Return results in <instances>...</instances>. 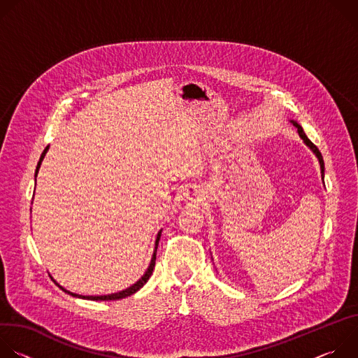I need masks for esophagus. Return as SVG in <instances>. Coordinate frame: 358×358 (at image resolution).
I'll return each mask as SVG.
<instances>
[{"instance_id": "34e87169", "label": "esophagus", "mask_w": 358, "mask_h": 358, "mask_svg": "<svg viewBox=\"0 0 358 358\" xmlns=\"http://www.w3.org/2000/svg\"><path fill=\"white\" fill-rule=\"evenodd\" d=\"M191 194H192V192H191Z\"/></svg>"}]
</instances>
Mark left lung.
Here are the masks:
<instances>
[{"instance_id": "left-lung-1", "label": "left lung", "mask_w": 358, "mask_h": 358, "mask_svg": "<svg viewBox=\"0 0 358 358\" xmlns=\"http://www.w3.org/2000/svg\"><path fill=\"white\" fill-rule=\"evenodd\" d=\"M292 123H293V126L297 129V133H299V136H300V138L303 140V143L308 145L313 152H315V156L317 157V160H319V164H320V171H322V178H324V162H323V157H322V152L319 151V148L308 138V136L304 134V131H303V129H301V126L297 123V122H294V120H290Z\"/></svg>"}]
</instances>
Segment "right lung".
Returning <instances> with one entry per match:
<instances>
[{
  "mask_svg": "<svg viewBox=\"0 0 358 358\" xmlns=\"http://www.w3.org/2000/svg\"><path fill=\"white\" fill-rule=\"evenodd\" d=\"M48 150H49V145H46V148L43 150L42 156H41V159H39V162H38V166H36V170H35V181H36V176H38L41 163H42V160H43V157H45ZM162 231H163V229H160L159 234H157V238H156V242H155V252H152V257H151V261H150V265H148L147 271H145L144 275H143L134 285H131L130 287H127V289H124V290H120V292H117V293L103 294V296H83V294L72 293V292L64 289L62 286H59V287H62V290H65L68 294H71V296H73V297H80V299H86V300H119V299H124V297H127V296L134 294L137 290H140V289L147 283V280L150 279V276H151V273H152V269H155V266H156V252H157V248H159V241H160V236H162Z\"/></svg>",
  "mask_w": 358,
  "mask_h": 358,
  "instance_id": "add662e5",
  "label": "right lung"
}]
</instances>
